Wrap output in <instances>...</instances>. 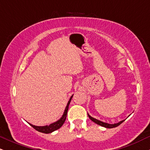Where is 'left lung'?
<instances>
[{
    "label": "left lung",
    "instance_id": "left-lung-1",
    "mask_svg": "<svg viewBox=\"0 0 150 150\" xmlns=\"http://www.w3.org/2000/svg\"><path fill=\"white\" fill-rule=\"evenodd\" d=\"M88 114V116L89 118H90V120H92L93 122H94L95 123H97V124L101 125V126L102 127H104V128H116V127L118 126V125L121 124L122 123H123V121H125V120H121V121L118 122V123H114V124H110V123H105V122H103V121H101V120H97L96 119V118H93L90 116V115L89 114V113H87Z\"/></svg>",
    "mask_w": 150,
    "mask_h": 150
}]
</instances>
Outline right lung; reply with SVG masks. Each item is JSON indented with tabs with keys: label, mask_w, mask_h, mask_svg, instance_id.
Here are the masks:
<instances>
[{
	"label": "right lung",
	"mask_w": 150,
	"mask_h": 150,
	"mask_svg": "<svg viewBox=\"0 0 150 150\" xmlns=\"http://www.w3.org/2000/svg\"><path fill=\"white\" fill-rule=\"evenodd\" d=\"M73 94L71 96V97H70L69 101H68V104H67V106H65V108L64 110V112H63V114L62 115V116L61 117V118H60V119L56 120V121L54 122V123H51V124H49V125H44V126H37V125H34L31 124V123H29V124H30L32 127H33V128L35 129L36 130H37V131H39L40 132H43V133H46V134L51 133V132H52L53 131H55V130L59 129L62 126V125H63V123H64V122L65 121V119H66L68 107H69V104H70V101H71L72 98H73Z\"/></svg>",
	"instance_id": "obj_1"
}]
</instances>
